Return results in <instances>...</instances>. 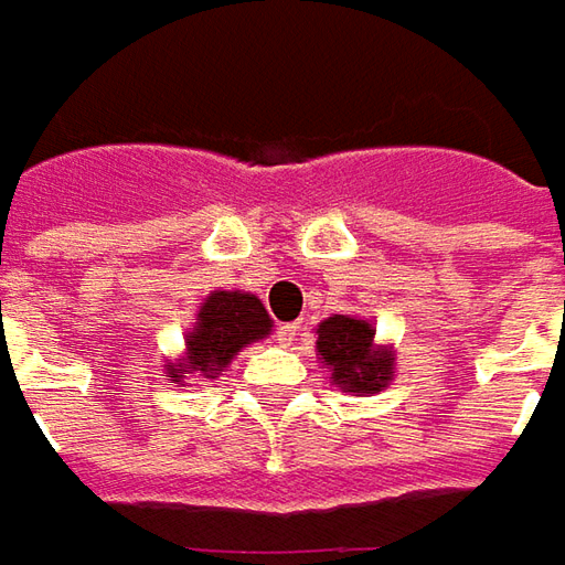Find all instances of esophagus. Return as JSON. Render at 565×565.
<instances>
[{"label": "esophagus", "mask_w": 565, "mask_h": 565, "mask_svg": "<svg viewBox=\"0 0 565 565\" xmlns=\"http://www.w3.org/2000/svg\"><path fill=\"white\" fill-rule=\"evenodd\" d=\"M295 335H298V323H282V327L276 329V342L282 344V348H289L295 342Z\"/></svg>", "instance_id": "obj_1"}]
</instances>
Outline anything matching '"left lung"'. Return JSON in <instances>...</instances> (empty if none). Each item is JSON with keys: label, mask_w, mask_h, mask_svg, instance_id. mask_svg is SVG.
I'll return each mask as SVG.
<instances>
[{"label": "left lung", "mask_w": 565, "mask_h": 565, "mask_svg": "<svg viewBox=\"0 0 565 565\" xmlns=\"http://www.w3.org/2000/svg\"><path fill=\"white\" fill-rule=\"evenodd\" d=\"M317 354L342 392L376 395L395 380V348L376 342L373 320L332 313L317 327Z\"/></svg>", "instance_id": "8db88e82"}]
</instances>
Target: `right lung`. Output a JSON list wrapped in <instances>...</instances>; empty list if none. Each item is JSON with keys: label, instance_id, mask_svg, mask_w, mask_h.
<instances>
[{"label": "right lung", "instance_id": "obj_1", "mask_svg": "<svg viewBox=\"0 0 565 565\" xmlns=\"http://www.w3.org/2000/svg\"><path fill=\"white\" fill-rule=\"evenodd\" d=\"M274 332V320L252 291L214 289L202 301L195 323L185 332L183 351L164 363V373L177 385L189 376L217 380L242 348L260 342Z\"/></svg>", "mask_w": 565, "mask_h": 565}]
</instances>
